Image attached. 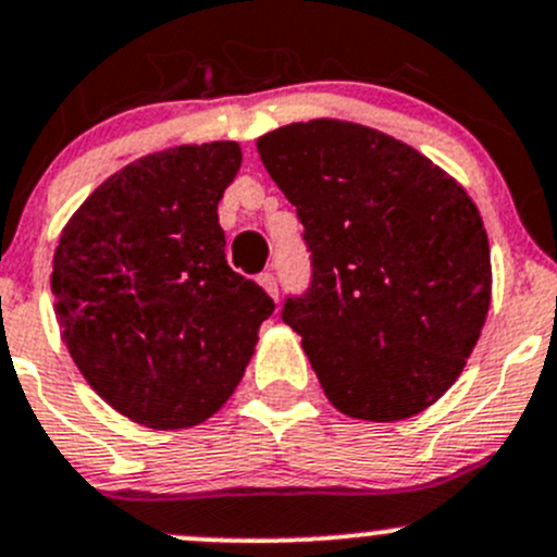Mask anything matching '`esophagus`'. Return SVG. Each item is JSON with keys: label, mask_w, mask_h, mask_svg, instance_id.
Wrapping results in <instances>:
<instances>
[{"label": "esophagus", "mask_w": 557, "mask_h": 557, "mask_svg": "<svg viewBox=\"0 0 557 557\" xmlns=\"http://www.w3.org/2000/svg\"><path fill=\"white\" fill-rule=\"evenodd\" d=\"M258 285H261V288L267 290V294L272 296V299H277V296H280V288H277V277H274L272 272H263V274H258Z\"/></svg>", "instance_id": "1"}]
</instances>
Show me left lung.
<instances>
[{
	"label": "left lung",
	"mask_w": 557,
	"mask_h": 557,
	"mask_svg": "<svg viewBox=\"0 0 557 557\" xmlns=\"http://www.w3.org/2000/svg\"><path fill=\"white\" fill-rule=\"evenodd\" d=\"M296 207L310 288L283 305L339 412L391 423L445 396L491 307V245L463 185L409 145L318 117L256 143Z\"/></svg>",
	"instance_id": "8db88e82"
}]
</instances>
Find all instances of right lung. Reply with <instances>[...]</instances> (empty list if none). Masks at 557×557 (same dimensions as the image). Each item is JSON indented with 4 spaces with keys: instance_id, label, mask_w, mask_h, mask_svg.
<instances>
[{
    "instance_id": "1",
    "label": "right lung",
    "mask_w": 557,
    "mask_h": 557,
    "mask_svg": "<svg viewBox=\"0 0 557 557\" xmlns=\"http://www.w3.org/2000/svg\"><path fill=\"white\" fill-rule=\"evenodd\" d=\"M237 143L180 145L107 177L61 232L55 314L86 383L156 431L205 423L243 380L274 301L226 263L218 201Z\"/></svg>"
}]
</instances>
